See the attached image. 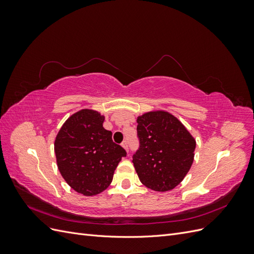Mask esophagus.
<instances>
[{"mask_svg": "<svg viewBox=\"0 0 254 254\" xmlns=\"http://www.w3.org/2000/svg\"><path fill=\"white\" fill-rule=\"evenodd\" d=\"M121 145H122V146H123V147H124V148L126 149V151L128 152V147H129V145H128V141H127V140H125V141H123Z\"/></svg>", "mask_w": 254, "mask_h": 254, "instance_id": "1", "label": "esophagus"}]
</instances>
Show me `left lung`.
Returning a JSON list of instances; mask_svg holds the SVG:
<instances>
[{
  "mask_svg": "<svg viewBox=\"0 0 254 254\" xmlns=\"http://www.w3.org/2000/svg\"><path fill=\"white\" fill-rule=\"evenodd\" d=\"M136 122L140 145L132 163L140 181L157 191L173 190L193 164L196 141L178 119L165 111L147 112Z\"/></svg>",
  "mask_w": 254,
  "mask_h": 254,
  "instance_id": "1",
  "label": "left lung"
}]
</instances>
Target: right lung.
I'll return each instance as SVG.
<instances>
[{"instance_id": "1", "label": "right lung", "mask_w": 254, "mask_h": 254, "mask_svg": "<svg viewBox=\"0 0 254 254\" xmlns=\"http://www.w3.org/2000/svg\"><path fill=\"white\" fill-rule=\"evenodd\" d=\"M105 118L83 109L68 118L55 140L58 170L74 190L84 196L102 193L127 152L112 141V132L103 127Z\"/></svg>"}]
</instances>
